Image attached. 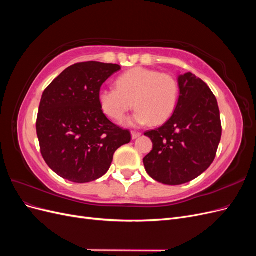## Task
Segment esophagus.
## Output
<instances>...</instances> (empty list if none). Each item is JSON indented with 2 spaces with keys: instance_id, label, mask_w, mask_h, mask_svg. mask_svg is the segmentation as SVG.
Wrapping results in <instances>:
<instances>
[{
  "instance_id": "34e87169",
  "label": "esophagus",
  "mask_w": 256,
  "mask_h": 256,
  "mask_svg": "<svg viewBox=\"0 0 256 256\" xmlns=\"http://www.w3.org/2000/svg\"><path fill=\"white\" fill-rule=\"evenodd\" d=\"M140 136H141L140 132H136V131H131V138H132L134 140H136V138H138Z\"/></svg>"
}]
</instances>
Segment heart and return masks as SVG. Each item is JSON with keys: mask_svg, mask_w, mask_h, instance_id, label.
<instances>
[{"mask_svg": "<svg viewBox=\"0 0 256 256\" xmlns=\"http://www.w3.org/2000/svg\"><path fill=\"white\" fill-rule=\"evenodd\" d=\"M178 99L180 85L173 76L143 67L120 74L116 88H104L98 92L100 109L116 122L125 118L134 104L136 111L129 120L134 126L166 122L173 115Z\"/></svg>", "mask_w": 256, "mask_h": 256, "instance_id": "1", "label": "heart"}]
</instances>
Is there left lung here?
<instances>
[{
	"label": "left lung",
	"instance_id": "obj_1",
	"mask_svg": "<svg viewBox=\"0 0 256 256\" xmlns=\"http://www.w3.org/2000/svg\"><path fill=\"white\" fill-rule=\"evenodd\" d=\"M180 99L164 125L147 131L152 152L143 164L147 174L161 184L189 182L204 173L216 157L221 140L218 102L207 84L187 72L178 74Z\"/></svg>",
	"mask_w": 256,
	"mask_h": 256
}]
</instances>
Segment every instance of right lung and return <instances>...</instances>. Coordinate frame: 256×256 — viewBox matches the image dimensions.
Here are the masks:
<instances>
[{
    "instance_id": "add662e5",
    "label": "right lung",
    "mask_w": 256,
    "mask_h": 256,
    "mask_svg": "<svg viewBox=\"0 0 256 256\" xmlns=\"http://www.w3.org/2000/svg\"><path fill=\"white\" fill-rule=\"evenodd\" d=\"M120 70L116 64L84 62L66 68L44 90L36 131L53 172L72 182L96 180L110 168L116 150L131 140L129 130L106 118L98 92Z\"/></svg>"
}]
</instances>
